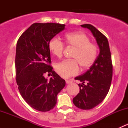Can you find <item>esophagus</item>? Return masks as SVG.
I'll return each mask as SVG.
<instances>
[{
	"label": "esophagus",
	"instance_id": "1",
	"mask_svg": "<svg viewBox=\"0 0 128 128\" xmlns=\"http://www.w3.org/2000/svg\"><path fill=\"white\" fill-rule=\"evenodd\" d=\"M66 84H72V81L70 80H66Z\"/></svg>",
	"mask_w": 128,
	"mask_h": 128
}]
</instances>
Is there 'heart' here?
<instances>
[{
	"mask_svg": "<svg viewBox=\"0 0 128 128\" xmlns=\"http://www.w3.org/2000/svg\"><path fill=\"white\" fill-rule=\"evenodd\" d=\"M67 45L75 48L72 55L74 59L64 60L56 65L57 73L63 78H69L79 72V66L83 68H88L94 64L98 55V48L95 44L90 42V38L82 32H74L65 35ZM50 52L57 58L62 56L64 44L56 38H52L48 43Z\"/></svg>",
	"mask_w": 128,
	"mask_h": 128,
	"instance_id": "b5f03b06",
	"label": "heart"
}]
</instances>
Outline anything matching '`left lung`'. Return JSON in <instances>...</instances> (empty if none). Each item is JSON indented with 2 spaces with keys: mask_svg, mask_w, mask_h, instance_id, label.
I'll use <instances>...</instances> for the list:
<instances>
[{
  "mask_svg": "<svg viewBox=\"0 0 128 128\" xmlns=\"http://www.w3.org/2000/svg\"><path fill=\"white\" fill-rule=\"evenodd\" d=\"M91 31L100 48V53L86 73L76 77L79 84V93L73 98L75 106L80 109L90 110L100 104L108 94L113 76L110 50L106 37L90 24H81Z\"/></svg>",
  "mask_w": 128,
  "mask_h": 128,
  "instance_id": "1",
  "label": "left lung"
}]
</instances>
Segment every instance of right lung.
I'll use <instances>...</instances> for the list:
<instances>
[{
	"label": "right lung",
	"instance_id": "1",
	"mask_svg": "<svg viewBox=\"0 0 128 128\" xmlns=\"http://www.w3.org/2000/svg\"><path fill=\"white\" fill-rule=\"evenodd\" d=\"M65 28V24L35 23L20 36L16 43L15 72L18 88L30 106L48 112L56 106L57 95L65 80L52 70L49 41ZM51 73L48 81L44 73Z\"/></svg>",
	"mask_w": 128,
	"mask_h": 128
}]
</instances>
